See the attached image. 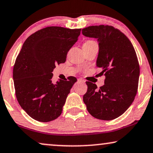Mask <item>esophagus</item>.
I'll return each instance as SVG.
<instances>
[{"label": "esophagus", "instance_id": "34e87169", "mask_svg": "<svg viewBox=\"0 0 153 153\" xmlns=\"http://www.w3.org/2000/svg\"><path fill=\"white\" fill-rule=\"evenodd\" d=\"M78 82L84 83H85V81L83 80V79H78Z\"/></svg>", "mask_w": 153, "mask_h": 153}]
</instances>
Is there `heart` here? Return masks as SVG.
Segmentation results:
<instances>
[{"mask_svg": "<svg viewBox=\"0 0 153 153\" xmlns=\"http://www.w3.org/2000/svg\"><path fill=\"white\" fill-rule=\"evenodd\" d=\"M93 42V41H86L84 44H86V43H91V42Z\"/></svg>", "mask_w": 153, "mask_h": 153, "instance_id": "obj_1", "label": "heart"}]
</instances>
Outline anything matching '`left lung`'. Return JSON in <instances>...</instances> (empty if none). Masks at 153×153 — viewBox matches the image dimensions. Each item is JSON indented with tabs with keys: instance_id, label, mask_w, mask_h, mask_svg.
I'll return each mask as SVG.
<instances>
[{
	"instance_id": "left-lung-1",
	"label": "left lung",
	"mask_w": 153,
	"mask_h": 153,
	"mask_svg": "<svg viewBox=\"0 0 153 153\" xmlns=\"http://www.w3.org/2000/svg\"><path fill=\"white\" fill-rule=\"evenodd\" d=\"M82 34L97 39L96 65L106 76L104 85L99 89L95 83L86 81L83 102L94 118L114 120L126 111L137 95L140 74L137 53L125 35L113 26H88L82 29Z\"/></svg>"
}]
</instances>
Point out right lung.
<instances>
[{
    "instance_id": "obj_1",
    "label": "right lung",
    "mask_w": 153,
    "mask_h": 153,
    "mask_svg": "<svg viewBox=\"0 0 153 153\" xmlns=\"http://www.w3.org/2000/svg\"><path fill=\"white\" fill-rule=\"evenodd\" d=\"M81 28L49 26L24 42L13 68L16 97L22 108L39 122L53 120L62 114L75 77L52 82L56 65L64 63L68 52L76 42Z\"/></svg>"
}]
</instances>
